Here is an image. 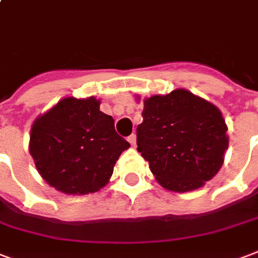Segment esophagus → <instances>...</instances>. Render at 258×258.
Instances as JSON below:
<instances>
[{"label": "esophagus", "mask_w": 258, "mask_h": 258, "mask_svg": "<svg viewBox=\"0 0 258 258\" xmlns=\"http://www.w3.org/2000/svg\"><path fill=\"white\" fill-rule=\"evenodd\" d=\"M136 135H131V136L127 137V141H129V143H131V145H135L136 144Z\"/></svg>", "instance_id": "esophagus-1"}]
</instances>
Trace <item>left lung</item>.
Here are the masks:
<instances>
[{
	"mask_svg": "<svg viewBox=\"0 0 258 258\" xmlns=\"http://www.w3.org/2000/svg\"><path fill=\"white\" fill-rule=\"evenodd\" d=\"M226 132L216 106L175 90L144 100L137 151L162 186L179 193L195 190L222 167L228 147Z\"/></svg>",
	"mask_w": 258,
	"mask_h": 258,
	"instance_id": "1",
	"label": "left lung"
}]
</instances>
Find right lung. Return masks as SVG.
Here are the masks:
<instances>
[{"mask_svg":"<svg viewBox=\"0 0 258 258\" xmlns=\"http://www.w3.org/2000/svg\"><path fill=\"white\" fill-rule=\"evenodd\" d=\"M95 98H65L32 125L30 154L50 186L88 195L108 182L119 155L131 144L114 127Z\"/></svg>","mask_w":258,"mask_h":258,"instance_id":"add662e5","label":"right lung"}]
</instances>
